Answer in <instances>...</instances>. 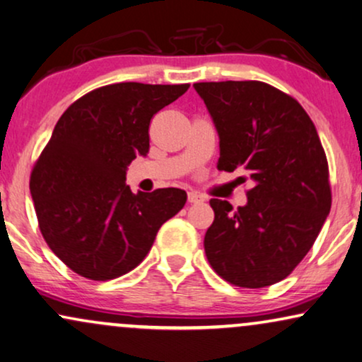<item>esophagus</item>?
I'll return each mask as SVG.
<instances>
[{"label": "esophagus", "instance_id": "1", "mask_svg": "<svg viewBox=\"0 0 362 362\" xmlns=\"http://www.w3.org/2000/svg\"><path fill=\"white\" fill-rule=\"evenodd\" d=\"M187 200H189L190 204H199V202H204V197L197 194V192H189V195H187Z\"/></svg>", "mask_w": 362, "mask_h": 362}]
</instances>
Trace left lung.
Returning a JSON list of instances; mask_svg holds the SVG:
<instances>
[{"instance_id": "8db88e82", "label": "left lung", "mask_w": 362, "mask_h": 362, "mask_svg": "<svg viewBox=\"0 0 362 362\" xmlns=\"http://www.w3.org/2000/svg\"><path fill=\"white\" fill-rule=\"evenodd\" d=\"M221 139L218 170L252 180L234 210L212 199L205 255L227 282L260 289L286 279L305 257L331 210L324 148L299 102L262 81L195 83Z\"/></svg>"}]
</instances>
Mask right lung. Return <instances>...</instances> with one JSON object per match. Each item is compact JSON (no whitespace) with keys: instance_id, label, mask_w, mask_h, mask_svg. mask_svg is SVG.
<instances>
[{"instance_id":"obj_1","label":"right lung","mask_w":362,"mask_h":362,"mask_svg":"<svg viewBox=\"0 0 362 362\" xmlns=\"http://www.w3.org/2000/svg\"><path fill=\"white\" fill-rule=\"evenodd\" d=\"M135 81L102 86L59 117L30 178L43 239L73 272L110 281L135 269L158 228L187 202L185 190L134 194L127 167L150 148L155 113L189 90Z\"/></svg>"}]
</instances>
